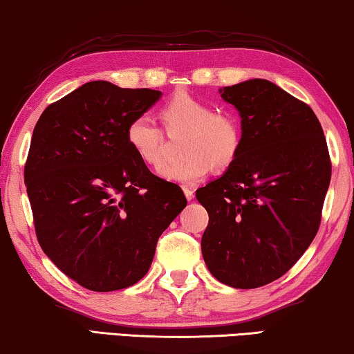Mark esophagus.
Returning <instances> with one entry per match:
<instances>
[{"instance_id":"esophagus-1","label":"esophagus","mask_w":354,"mask_h":354,"mask_svg":"<svg viewBox=\"0 0 354 354\" xmlns=\"http://www.w3.org/2000/svg\"><path fill=\"white\" fill-rule=\"evenodd\" d=\"M184 194H186V198L187 200H194V197H195V190L192 189V187H184Z\"/></svg>"}]
</instances>
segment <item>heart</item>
Masks as SVG:
<instances>
[{
    "label": "heart",
    "mask_w": 354,
    "mask_h": 354,
    "mask_svg": "<svg viewBox=\"0 0 354 354\" xmlns=\"http://www.w3.org/2000/svg\"><path fill=\"white\" fill-rule=\"evenodd\" d=\"M168 133L186 132L183 140V160L159 168L168 181L192 186L209 175L212 165L225 168L236 159L243 143L239 120L230 111L216 110L209 102L186 91L176 93L160 110ZM126 140L145 164L157 165L164 159V133L148 116L129 122Z\"/></svg>",
    "instance_id": "heart-1"
}]
</instances>
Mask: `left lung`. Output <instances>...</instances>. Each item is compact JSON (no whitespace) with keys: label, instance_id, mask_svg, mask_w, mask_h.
Masks as SVG:
<instances>
[{"label":"left lung","instance_id":"1","mask_svg":"<svg viewBox=\"0 0 354 354\" xmlns=\"http://www.w3.org/2000/svg\"><path fill=\"white\" fill-rule=\"evenodd\" d=\"M218 93L239 111L243 143L228 170L195 194L209 214L201 254L218 282L258 288L282 277L315 238L329 151L310 106L272 82Z\"/></svg>","mask_w":354,"mask_h":354}]
</instances>
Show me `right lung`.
Wrapping results in <instances>:
<instances>
[{"instance_id": "add662e5", "label": "right lung", "mask_w": 354, "mask_h": 354, "mask_svg": "<svg viewBox=\"0 0 354 354\" xmlns=\"http://www.w3.org/2000/svg\"><path fill=\"white\" fill-rule=\"evenodd\" d=\"M156 89L88 82L50 104L32 131L25 184L39 244L67 277L93 291L137 283L157 239L187 205L126 140Z\"/></svg>"}]
</instances>
